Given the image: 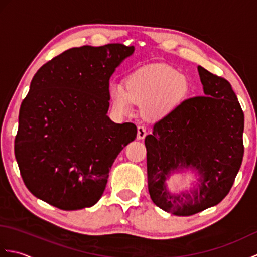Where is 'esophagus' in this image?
Wrapping results in <instances>:
<instances>
[{
	"instance_id": "34e87169",
	"label": "esophagus",
	"mask_w": 257,
	"mask_h": 257,
	"mask_svg": "<svg viewBox=\"0 0 257 257\" xmlns=\"http://www.w3.org/2000/svg\"><path fill=\"white\" fill-rule=\"evenodd\" d=\"M147 136V130L144 127V125H139L138 127V135H137V139H144Z\"/></svg>"
}]
</instances>
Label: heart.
Masks as SVG:
<instances>
[{
    "label": "heart",
    "instance_id": "b5f03b06",
    "mask_svg": "<svg viewBox=\"0 0 257 257\" xmlns=\"http://www.w3.org/2000/svg\"><path fill=\"white\" fill-rule=\"evenodd\" d=\"M127 90L117 85L110 90L114 110L128 114L134 103L144 106L146 112L159 117L169 112L187 95V78L168 65H149L136 70L125 81Z\"/></svg>",
    "mask_w": 257,
    "mask_h": 257
}]
</instances>
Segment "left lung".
<instances>
[{
    "label": "left lung",
    "instance_id": "8db88e82",
    "mask_svg": "<svg viewBox=\"0 0 257 257\" xmlns=\"http://www.w3.org/2000/svg\"><path fill=\"white\" fill-rule=\"evenodd\" d=\"M205 96L183 100L154 124L145 139L148 189L152 202L179 216L219 204L241 168L244 112L231 84L199 66ZM183 168L199 173L198 188L174 195L167 178Z\"/></svg>",
    "mask_w": 257,
    "mask_h": 257
}]
</instances>
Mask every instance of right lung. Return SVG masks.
<instances>
[{"label": "right lung", "mask_w": 257, "mask_h": 257, "mask_svg": "<svg viewBox=\"0 0 257 257\" xmlns=\"http://www.w3.org/2000/svg\"><path fill=\"white\" fill-rule=\"evenodd\" d=\"M134 46L74 47L43 65L22 101L14 152L36 198L64 211L95 205L109 170L135 140L133 122L107 116L109 79Z\"/></svg>", "instance_id": "obj_1"}]
</instances>
